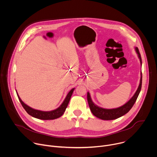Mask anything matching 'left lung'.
<instances>
[{
	"label": "left lung",
	"instance_id": "1",
	"mask_svg": "<svg viewBox=\"0 0 157 157\" xmlns=\"http://www.w3.org/2000/svg\"><path fill=\"white\" fill-rule=\"evenodd\" d=\"M136 50L137 54H138V57L140 59V63L142 65V59H141V56L139 52V48L137 47L136 48ZM142 72H141V78H140V84L139 86V87L136 92L134 96L126 103L124 105L117 108V109H102L100 108L97 105H95V104L93 103L92 101L90 94L89 92H87V101L89 103V106L90 107V111L93 113L94 116L96 117L103 120H115L117 118H118L126 113H127L133 107L134 104L135 103L138 95L140 93V91L141 90L142 87Z\"/></svg>",
	"mask_w": 157,
	"mask_h": 157
}]
</instances>
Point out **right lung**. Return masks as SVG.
Instances as JSON below:
<instances>
[{
  "instance_id": "right-lung-1",
  "label": "right lung",
  "mask_w": 157,
  "mask_h": 157,
  "mask_svg": "<svg viewBox=\"0 0 157 157\" xmlns=\"http://www.w3.org/2000/svg\"><path fill=\"white\" fill-rule=\"evenodd\" d=\"M74 89H73L69 92L67 97L65 98V100L63 101L62 105L60 106V107H59L56 110H54L53 111H50V112H42V111L34 110V109L29 107L27 105H26V104L21 100L19 95H18V93H17V95H18V99H19L21 104L22 105L23 107L24 108V109L26 110V112L29 115H31L34 118L40 119V120H54V119L60 117L65 112V111L68 105V103L70 101V100L71 98V97L72 95Z\"/></svg>"
}]
</instances>
